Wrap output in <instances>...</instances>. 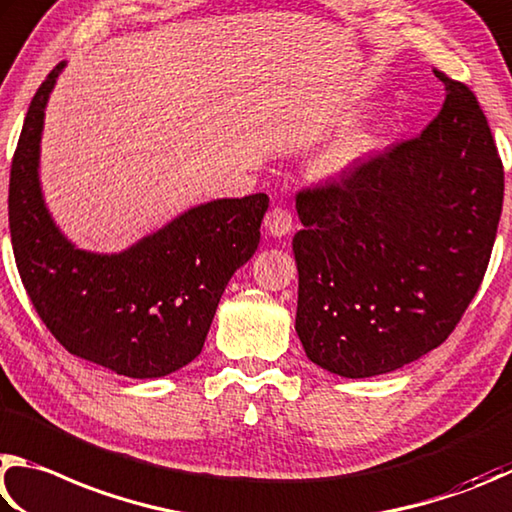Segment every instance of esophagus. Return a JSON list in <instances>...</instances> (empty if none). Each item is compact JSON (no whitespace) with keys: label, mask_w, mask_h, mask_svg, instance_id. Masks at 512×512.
I'll list each match as a JSON object with an SVG mask.
<instances>
[{"label":"esophagus","mask_w":512,"mask_h":512,"mask_svg":"<svg viewBox=\"0 0 512 512\" xmlns=\"http://www.w3.org/2000/svg\"><path fill=\"white\" fill-rule=\"evenodd\" d=\"M292 227H294V220H292L290 209H285V206H272V209L267 211L265 229L270 236H274V238L288 236Z\"/></svg>","instance_id":"esophagus-1"}]
</instances>
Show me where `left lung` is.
I'll use <instances>...</instances> for the list:
<instances>
[{"label": "left lung", "instance_id": "1", "mask_svg": "<svg viewBox=\"0 0 512 512\" xmlns=\"http://www.w3.org/2000/svg\"><path fill=\"white\" fill-rule=\"evenodd\" d=\"M434 74L445 101L418 137L297 193L294 328L310 360L342 378L441 346L488 270L504 166L472 89Z\"/></svg>", "mask_w": 512, "mask_h": 512}]
</instances>
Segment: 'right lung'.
Here are the masks:
<instances>
[{
	"label": "right lung",
	"mask_w": 512,
	"mask_h": 512,
	"mask_svg": "<svg viewBox=\"0 0 512 512\" xmlns=\"http://www.w3.org/2000/svg\"><path fill=\"white\" fill-rule=\"evenodd\" d=\"M62 67L35 92L11 164L17 272L71 355L125 378H161L202 353L224 288L258 247L270 197L200 204L121 254L76 249L53 224L38 177L44 107Z\"/></svg>",
	"instance_id": "add662e5"
}]
</instances>
